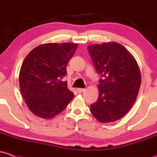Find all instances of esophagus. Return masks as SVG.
I'll use <instances>...</instances> for the list:
<instances>
[{
  "instance_id": "esophagus-1",
  "label": "esophagus",
  "mask_w": 157,
  "mask_h": 157,
  "mask_svg": "<svg viewBox=\"0 0 157 157\" xmlns=\"http://www.w3.org/2000/svg\"><path fill=\"white\" fill-rule=\"evenodd\" d=\"M77 92H78V93H83V92H84L85 90V89H82V88H78L77 89Z\"/></svg>"
}]
</instances>
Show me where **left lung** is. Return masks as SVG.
<instances>
[{"label": "left lung", "mask_w": 157, "mask_h": 157, "mask_svg": "<svg viewBox=\"0 0 157 157\" xmlns=\"http://www.w3.org/2000/svg\"><path fill=\"white\" fill-rule=\"evenodd\" d=\"M99 80V97L90 105L92 115L101 123L119 120L135 102L141 75L135 58L117 42L94 44L87 47Z\"/></svg>", "instance_id": "left-lung-1"}]
</instances>
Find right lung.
<instances>
[{
  "instance_id": "right-lung-1",
  "label": "right lung",
  "mask_w": 157,
  "mask_h": 157,
  "mask_svg": "<svg viewBox=\"0 0 157 157\" xmlns=\"http://www.w3.org/2000/svg\"><path fill=\"white\" fill-rule=\"evenodd\" d=\"M77 48L76 43H45L33 48L25 58L19 74L20 89L35 115L51 119L74 97L62 79Z\"/></svg>"
}]
</instances>
